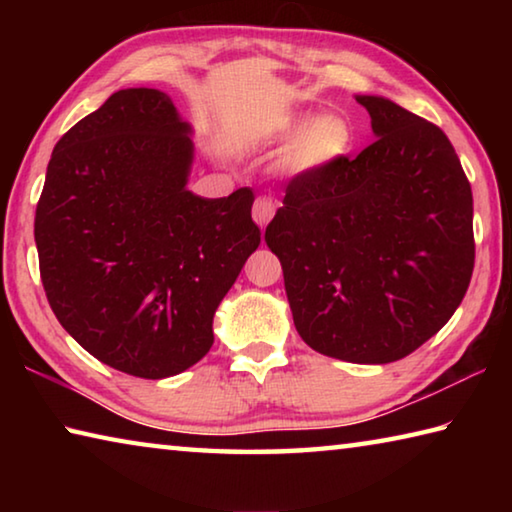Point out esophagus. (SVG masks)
<instances>
[{
  "mask_svg": "<svg viewBox=\"0 0 512 512\" xmlns=\"http://www.w3.org/2000/svg\"><path fill=\"white\" fill-rule=\"evenodd\" d=\"M273 214H275V201H273V198L259 196L257 201H255V205H253V219H255V223L259 225V228H266L268 221L273 219Z\"/></svg>",
  "mask_w": 512,
  "mask_h": 512,
  "instance_id": "34e87169",
  "label": "esophagus"
}]
</instances>
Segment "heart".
I'll return each instance as SVG.
<instances>
[{"mask_svg": "<svg viewBox=\"0 0 512 512\" xmlns=\"http://www.w3.org/2000/svg\"><path fill=\"white\" fill-rule=\"evenodd\" d=\"M307 115H291L280 126V137H291L305 124ZM300 131V130H299ZM301 132V131H300ZM354 133L350 121L341 115H320L293 140L289 149V167L300 173L323 171L350 153Z\"/></svg>", "mask_w": 512, "mask_h": 512, "instance_id": "heart-1", "label": "heart"}]
</instances>
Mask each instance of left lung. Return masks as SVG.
<instances>
[{
	"label": "left lung",
	"instance_id": "1",
	"mask_svg": "<svg viewBox=\"0 0 512 512\" xmlns=\"http://www.w3.org/2000/svg\"><path fill=\"white\" fill-rule=\"evenodd\" d=\"M357 101L377 140L291 178L264 239L311 350L391 363L429 341L470 287L472 187L436 124L391 99Z\"/></svg>",
	"mask_w": 512,
	"mask_h": 512
}]
</instances>
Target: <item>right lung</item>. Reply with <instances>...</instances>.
<instances>
[{
  "mask_svg": "<svg viewBox=\"0 0 512 512\" xmlns=\"http://www.w3.org/2000/svg\"><path fill=\"white\" fill-rule=\"evenodd\" d=\"M192 128L160 90H119L60 137L36 207L47 300L106 366L162 379L214 343L212 320L262 232L250 187L187 189Z\"/></svg>",
  "mask_w": 512,
  "mask_h": 512,
  "instance_id": "obj_1",
  "label": "right lung"
}]
</instances>
